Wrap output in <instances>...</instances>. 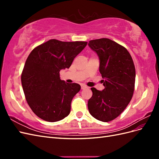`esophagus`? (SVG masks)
Instances as JSON below:
<instances>
[{
  "label": "esophagus",
  "instance_id": "1",
  "mask_svg": "<svg viewBox=\"0 0 159 159\" xmlns=\"http://www.w3.org/2000/svg\"><path fill=\"white\" fill-rule=\"evenodd\" d=\"M88 87L86 85H81V89H85V88H87Z\"/></svg>",
  "mask_w": 159,
  "mask_h": 159
}]
</instances>
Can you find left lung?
Segmentation results:
<instances>
[{"mask_svg": "<svg viewBox=\"0 0 159 159\" xmlns=\"http://www.w3.org/2000/svg\"><path fill=\"white\" fill-rule=\"evenodd\" d=\"M88 45L99 57V72L105 87L103 91L91 88L93 95L88 100V109L96 119L109 122L117 118L131 102L135 68L125 48L109 38L90 40Z\"/></svg>", "mask_w": 159, "mask_h": 159, "instance_id": "8db88e82", "label": "left lung"}]
</instances>
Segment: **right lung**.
I'll return each mask as SVG.
<instances>
[{"label": "right lung", "instance_id": "add662e5", "mask_svg": "<svg viewBox=\"0 0 159 159\" xmlns=\"http://www.w3.org/2000/svg\"><path fill=\"white\" fill-rule=\"evenodd\" d=\"M87 44L52 39L30 52L24 66L21 81L26 102L38 117L56 122L70 114L71 100L81 87L61 80L60 71L68 69Z\"/></svg>", "mask_w": 159, "mask_h": 159}]
</instances>
